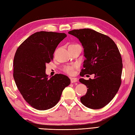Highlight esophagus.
Returning a JSON list of instances; mask_svg holds the SVG:
<instances>
[{"mask_svg":"<svg viewBox=\"0 0 135 135\" xmlns=\"http://www.w3.org/2000/svg\"><path fill=\"white\" fill-rule=\"evenodd\" d=\"M70 79H71V83H75V82L78 81V80H77V79L76 78H71Z\"/></svg>","mask_w":135,"mask_h":135,"instance_id":"34e87169","label":"esophagus"}]
</instances>
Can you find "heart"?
I'll list each match as a JSON object with an SVG mask.
<instances>
[{
	"mask_svg": "<svg viewBox=\"0 0 135 135\" xmlns=\"http://www.w3.org/2000/svg\"><path fill=\"white\" fill-rule=\"evenodd\" d=\"M76 67L75 64H71L65 65L62 68V70L64 73L68 74V75H73L75 73V69Z\"/></svg>",
	"mask_w": 135,
	"mask_h": 135,
	"instance_id": "obj_1",
	"label": "heart"
}]
</instances>
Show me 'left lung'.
<instances>
[{"label":"left lung","instance_id":"left-lung-1","mask_svg":"<svg viewBox=\"0 0 135 135\" xmlns=\"http://www.w3.org/2000/svg\"><path fill=\"white\" fill-rule=\"evenodd\" d=\"M68 33L78 38L84 49L86 59L80 75L94 74L93 79H79L88 88L81 102L91 109L104 107L113 100L121 84L122 61L118 48L110 37L93 30H74Z\"/></svg>","mask_w":135,"mask_h":135}]
</instances>
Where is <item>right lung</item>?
<instances>
[{
    "label": "right lung",
    "mask_w": 135,
    "mask_h": 135,
    "mask_svg": "<svg viewBox=\"0 0 135 135\" xmlns=\"http://www.w3.org/2000/svg\"><path fill=\"white\" fill-rule=\"evenodd\" d=\"M67 35L40 31L25 40L14 58L13 77L24 100L34 108L46 110L53 107L61 97L70 79L62 74L49 78L46 64L53 59L57 46Z\"/></svg>",
    "instance_id": "1"
}]
</instances>
